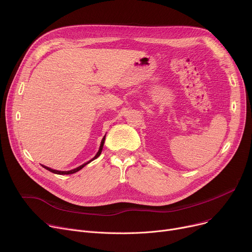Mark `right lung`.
<instances>
[{
	"label": "right lung",
	"instance_id": "obj_1",
	"mask_svg": "<svg viewBox=\"0 0 252 252\" xmlns=\"http://www.w3.org/2000/svg\"><path fill=\"white\" fill-rule=\"evenodd\" d=\"M104 139H105V135L102 137V139H101V142H100V146H99V150H98V152L96 153V155L94 156V158H93L91 160H89L88 162H86V163H84V164H82V165H80L79 167H77V168H75V169H71V170H67V171H61V170H56V169H52V168H50V167H48V166H45V165H42L43 167H45L46 169H48L49 171H51V172H54V173H56V174H71V173H75V172H77V171H79V170H81L85 165H87L88 163H90L91 161H93L94 159H95L96 158H98L99 157V155H100V153H101V151H102V147H103V143H104Z\"/></svg>",
	"mask_w": 252,
	"mask_h": 252
}]
</instances>
